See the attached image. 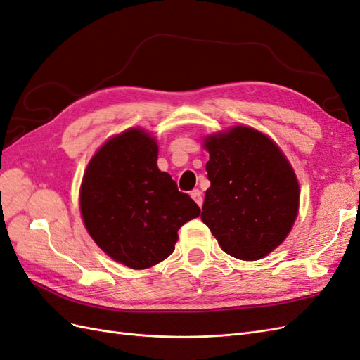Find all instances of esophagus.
<instances>
[{"label": "esophagus", "instance_id": "1", "mask_svg": "<svg viewBox=\"0 0 360 360\" xmlns=\"http://www.w3.org/2000/svg\"><path fill=\"white\" fill-rule=\"evenodd\" d=\"M191 197H192V200H194L198 206L203 205V195H201V191L200 189L191 191Z\"/></svg>", "mask_w": 360, "mask_h": 360}]
</instances>
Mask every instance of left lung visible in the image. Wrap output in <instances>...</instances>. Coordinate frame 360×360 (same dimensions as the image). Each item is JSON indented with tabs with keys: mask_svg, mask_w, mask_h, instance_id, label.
Instances as JSON below:
<instances>
[{
	"mask_svg": "<svg viewBox=\"0 0 360 360\" xmlns=\"http://www.w3.org/2000/svg\"><path fill=\"white\" fill-rule=\"evenodd\" d=\"M210 188L201 220L221 249L255 261L290 232L300 206V185L281 150L259 131L235 127L206 137Z\"/></svg>",
	"mask_w": 360,
	"mask_h": 360,
	"instance_id": "8db88e82",
	"label": "left lung"
}]
</instances>
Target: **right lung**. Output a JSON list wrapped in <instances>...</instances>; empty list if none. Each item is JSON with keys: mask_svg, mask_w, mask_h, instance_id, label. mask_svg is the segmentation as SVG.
Listing matches in <instances>:
<instances>
[{"mask_svg": "<svg viewBox=\"0 0 360 360\" xmlns=\"http://www.w3.org/2000/svg\"><path fill=\"white\" fill-rule=\"evenodd\" d=\"M154 137L131 128L94 154L81 188V212L96 244L131 269H148L168 258L180 227L200 207L157 168Z\"/></svg>", "mask_w": 360, "mask_h": 360, "instance_id": "1", "label": "right lung"}]
</instances>
